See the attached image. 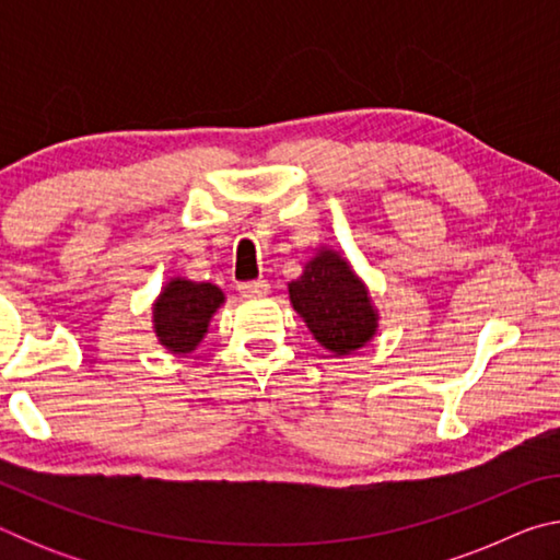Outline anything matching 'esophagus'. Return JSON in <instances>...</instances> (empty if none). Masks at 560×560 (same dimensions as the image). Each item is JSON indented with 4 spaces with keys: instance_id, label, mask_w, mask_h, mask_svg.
I'll use <instances>...</instances> for the list:
<instances>
[{
    "instance_id": "obj_1",
    "label": "esophagus",
    "mask_w": 560,
    "mask_h": 560,
    "mask_svg": "<svg viewBox=\"0 0 560 560\" xmlns=\"http://www.w3.org/2000/svg\"><path fill=\"white\" fill-rule=\"evenodd\" d=\"M240 293L244 299H257V296H267L269 293V283L264 279H257V281H242L240 287Z\"/></svg>"
}]
</instances>
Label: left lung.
<instances>
[{
  "label": "left lung",
  "instance_id": "obj_1",
  "mask_svg": "<svg viewBox=\"0 0 560 560\" xmlns=\"http://www.w3.org/2000/svg\"><path fill=\"white\" fill-rule=\"evenodd\" d=\"M289 299L320 346L336 355L363 348L377 330V314L350 264L334 249L311 259L289 283Z\"/></svg>",
  "mask_w": 560,
  "mask_h": 560
}]
</instances>
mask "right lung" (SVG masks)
Returning a JSON list of instances; mask_svg holds the SVG:
<instances>
[{
  "label": "right lung",
  "mask_w": 560,
  "mask_h": 560,
  "mask_svg": "<svg viewBox=\"0 0 560 560\" xmlns=\"http://www.w3.org/2000/svg\"><path fill=\"white\" fill-rule=\"evenodd\" d=\"M224 303V293L214 283L173 279L153 306L158 340L173 353H189L205 338L214 311Z\"/></svg>",
  "instance_id": "1"
}]
</instances>
